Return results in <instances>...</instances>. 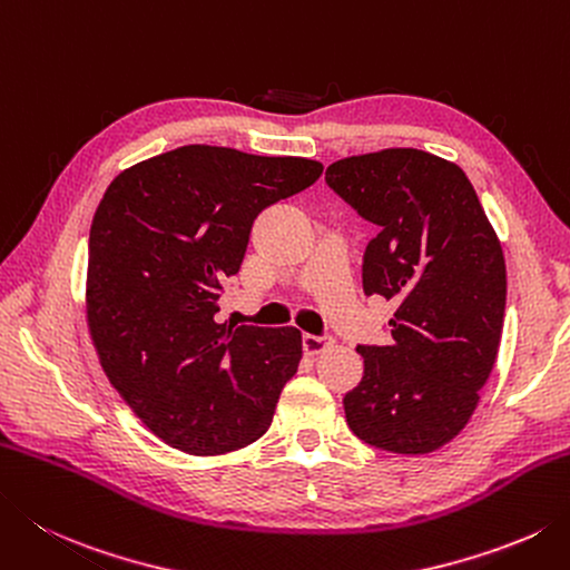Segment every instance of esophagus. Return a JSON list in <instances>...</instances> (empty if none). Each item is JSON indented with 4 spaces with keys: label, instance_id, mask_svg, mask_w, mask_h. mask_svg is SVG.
<instances>
[{
    "label": "esophagus",
    "instance_id": "obj_1",
    "mask_svg": "<svg viewBox=\"0 0 570 570\" xmlns=\"http://www.w3.org/2000/svg\"><path fill=\"white\" fill-rule=\"evenodd\" d=\"M301 343H304V351L308 355H318L328 348V345L333 343L331 336H314V333H304V338H301Z\"/></svg>",
    "mask_w": 570,
    "mask_h": 570
}]
</instances>
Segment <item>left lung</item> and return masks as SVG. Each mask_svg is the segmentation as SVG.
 I'll return each mask as SVG.
<instances>
[{
	"mask_svg": "<svg viewBox=\"0 0 570 570\" xmlns=\"http://www.w3.org/2000/svg\"><path fill=\"white\" fill-rule=\"evenodd\" d=\"M326 185L377 227L363 254L365 296L393 298L387 345H358L363 381L343 407L355 438L428 454L470 422L492 373L507 264L462 167L415 148L328 165Z\"/></svg>",
	"mask_w": 570,
	"mask_h": 570,
	"instance_id": "left-lung-1",
	"label": "left lung"
}]
</instances>
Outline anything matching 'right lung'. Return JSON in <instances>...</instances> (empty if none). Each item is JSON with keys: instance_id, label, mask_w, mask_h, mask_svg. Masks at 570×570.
Here are the masks:
<instances>
[{"instance_id": "1", "label": "right lung", "mask_w": 570, "mask_h": 570, "mask_svg": "<svg viewBox=\"0 0 570 570\" xmlns=\"http://www.w3.org/2000/svg\"><path fill=\"white\" fill-rule=\"evenodd\" d=\"M323 165L185 145L108 185L88 237V331L120 397L170 448L225 454L269 430L301 331L219 323L259 212Z\"/></svg>"}]
</instances>
